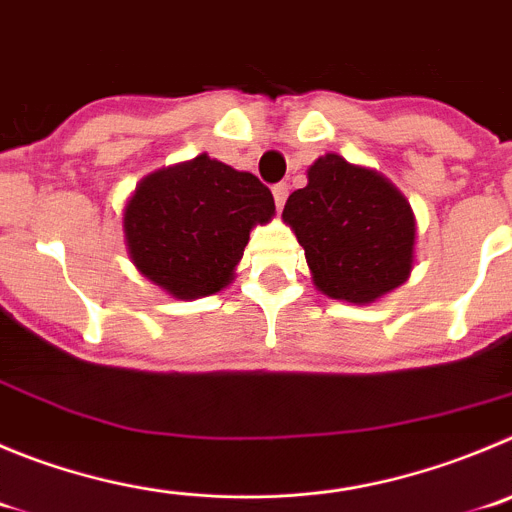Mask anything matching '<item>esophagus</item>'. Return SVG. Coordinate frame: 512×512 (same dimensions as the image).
<instances>
[{
  "label": "esophagus",
  "instance_id": "obj_1",
  "mask_svg": "<svg viewBox=\"0 0 512 512\" xmlns=\"http://www.w3.org/2000/svg\"><path fill=\"white\" fill-rule=\"evenodd\" d=\"M272 197H275V204L278 209L285 207V199H288V184H275L272 186Z\"/></svg>",
  "mask_w": 512,
  "mask_h": 512
}]
</instances>
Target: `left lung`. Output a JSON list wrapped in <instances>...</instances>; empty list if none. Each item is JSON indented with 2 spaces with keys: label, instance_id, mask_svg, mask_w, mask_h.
Masks as SVG:
<instances>
[{
  "label": "left lung",
  "instance_id": "obj_1",
  "mask_svg": "<svg viewBox=\"0 0 512 512\" xmlns=\"http://www.w3.org/2000/svg\"><path fill=\"white\" fill-rule=\"evenodd\" d=\"M283 219L328 298L371 303L412 272V207L384 176L343 156L326 154L310 166L308 186L290 194Z\"/></svg>",
  "mask_w": 512,
  "mask_h": 512
}]
</instances>
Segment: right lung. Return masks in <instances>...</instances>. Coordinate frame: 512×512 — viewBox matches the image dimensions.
I'll return each mask as SVG.
<instances>
[{
	"mask_svg": "<svg viewBox=\"0 0 512 512\" xmlns=\"http://www.w3.org/2000/svg\"><path fill=\"white\" fill-rule=\"evenodd\" d=\"M272 214L275 199L255 174L202 154L146 176L123 229L141 275L174 298L194 300L229 285L250 229Z\"/></svg>",
	"mask_w": 512,
	"mask_h": 512,
	"instance_id": "obj_1",
	"label": "right lung"
}]
</instances>
